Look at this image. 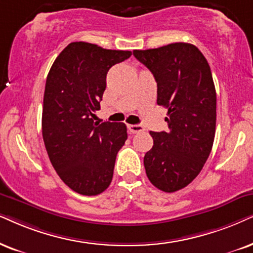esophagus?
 Segmentation results:
<instances>
[{
	"instance_id": "34e87169",
	"label": "esophagus",
	"mask_w": 253,
	"mask_h": 253,
	"mask_svg": "<svg viewBox=\"0 0 253 253\" xmlns=\"http://www.w3.org/2000/svg\"><path fill=\"white\" fill-rule=\"evenodd\" d=\"M128 129L130 133H140L145 130L141 125H128Z\"/></svg>"
}]
</instances>
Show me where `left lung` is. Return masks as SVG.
Here are the masks:
<instances>
[{"label": "left lung", "mask_w": 253, "mask_h": 253, "mask_svg": "<svg viewBox=\"0 0 253 253\" xmlns=\"http://www.w3.org/2000/svg\"><path fill=\"white\" fill-rule=\"evenodd\" d=\"M133 55L158 84V105L168 110V132H149L152 149L143 158L147 177L174 193L202 170L216 129V89L206 57L189 43H172Z\"/></svg>", "instance_id": "8db88e82"}]
</instances>
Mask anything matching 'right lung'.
<instances>
[{
	"mask_svg": "<svg viewBox=\"0 0 253 253\" xmlns=\"http://www.w3.org/2000/svg\"><path fill=\"white\" fill-rule=\"evenodd\" d=\"M132 52L73 42L57 57L46 78L42 133L53 168L76 193L94 196L113 177L117 154L127 140L124 123H94L108 70Z\"/></svg>",
	"mask_w": 253,
	"mask_h": 253,
	"instance_id": "add662e5",
	"label": "right lung"
}]
</instances>
